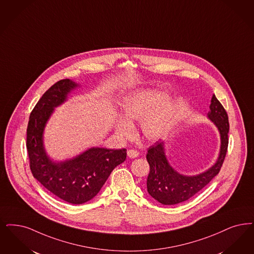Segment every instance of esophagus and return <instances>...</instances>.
Listing matches in <instances>:
<instances>
[{
    "label": "esophagus",
    "mask_w": 254,
    "mask_h": 254,
    "mask_svg": "<svg viewBox=\"0 0 254 254\" xmlns=\"http://www.w3.org/2000/svg\"><path fill=\"white\" fill-rule=\"evenodd\" d=\"M138 155H139V153L137 152V151H135V150H128V151H127V157L130 158V159L137 158Z\"/></svg>",
    "instance_id": "34e87169"
}]
</instances>
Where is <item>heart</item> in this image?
<instances>
[{"instance_id": "b5f03b06", "label": "heart", "mask_w": 254, "mask_h": 254, "mask_svg": "<svg viewBox=\"0 0 254 254\" xmlns=\"http://www.w3.org/2000/svg\"><path fill=\"white\" fill-rule=\"evenodd\" d=\"M168 94L157 90H141L125 97L122 102L124 118L114 123L115 133L122 139H131L134 123L141 122L142 136L149 142L164 138L172 129L176 108L166 101Z\"/></svg>"}]
</instances>
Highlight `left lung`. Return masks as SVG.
<instances>
[{"instance_id": "obj_1", "label": "left lung", "mask_w": 254, "mask_h": 254, "mask_svg": "<svg viewBox=\"0 0 254 254\" xmlns=\"http://www.w3.org/2000/svg\"><path fill=\"white\" fill-rule=\"evenodd\" d=\"M207 117L218 130L220 148L215 163L204 172L184 175L177 171L167 159L164 142H157L148 149L146 160L150 171L146 186L148 193L157 201L163 205H175L186 201L198 193L219 172L227 153L230 126L228 114L214 94L211 99Z\"/></svg>"}]
</instances>
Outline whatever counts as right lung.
<instances>
[{
    "label": "right lung",
    "mask_w": 254,
    "mask_h": 254,
    "mask_svg": "<svg viewBox=\"0 0 254 254\" xmlns=\"http://www.w3.org/2000/svg\"><path fill=\"white\" fill-rule=\"evenodd\" d=\"M80 85L71 79L54 84L32 111L27 127L26 147L34 178L51 193L71 204L92 199L112 170L124 163L127 149L92 146L70 159L57 161L45 149L44 130L56 108L68 101Z\"/></svg>",
    "instance_id": "right-lung-1"
}]
</instances>
